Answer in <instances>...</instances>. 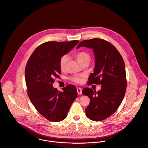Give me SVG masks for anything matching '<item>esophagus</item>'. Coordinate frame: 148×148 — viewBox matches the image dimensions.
Segmentation results:
<instances>
[{
  "mask_svg": "<svg viewBox=\"0 0 148 148\" xmlns=\"http://www.w3.org/2000/svg\"><path fill=\"white\" fill-rule=\"evenodd\" d=\"M77 93H78L79 95H80V94H82V89L80 88H77Z\"/></svg>",
  "mask_w": 148,
  "mask_h": 148,
  "instance_id": "obj_1",
  "label": "esophagus"
}]
</instances>
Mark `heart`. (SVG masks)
I'll return each instance as SVG.
<instances>
[{
  "label": "heart",
  "mask_w": 148,
  "mask_h": 148,
  "mask_svg": "<svg viewBox=\"0 0 148 148\" xmlns=\"http://www.w3.org/2000/svg\"><path fill=\"white\" fill-rule=\"evenodd\" d=\"M75 56L77 58V60L80 64L86 62L89 64V62L91 59V56L90 54L86 51H79L75 54ZM68 60V56L67 54H64V55L62 56L59 59V66L61 69H64L66 67V64ZM83 75L81 74H75L73 75L71 77H69V80L76 83H80L82 82V77Z\"/></svg>",
  "instance_id": "1"
}]
</instances>
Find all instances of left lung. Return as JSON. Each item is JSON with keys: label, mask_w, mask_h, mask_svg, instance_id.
<instances>
[{"label": "left lung", "mask_w": 148, "mask_h": 148, "mask_svg": "<svg viewBox=\"0 0 148 148\" xmlns=\"http://www.w3.org/2000/svg\"><path fill=\"white\" fill-rule=\"evenodd\" d=\"M93 49L95 56L94 73L88 79V84H101L98 92L86 88L82 94L90 99L85 109L92 121H103L112 115L121 105L125 94L127 77L125 64L119 51L110 42L100 38L81 41L77 48Z\"/></svg>", "instance_id": "1"}]
</instances>
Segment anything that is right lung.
I'll return each instance as SVG.
<instances>
[{
    "instance_id": "obj_1",
    "label": "right lung",
    "mask_w": 148,
    "mask_h": 148,
    "mask_svg": "<svg viewBox=\"0 0 148 148\" xmlns=\"http://www.w3.org/2000/svg\"><path fill=\"white\" fill-rule=\"evenodd\" d=\"M79 41L45 42L34 50L25 68V80L29 98L36 110L52 122H60L67 116L77 97L73 84L63 88L64 92L53 87L54 79L61 73L59 59L78 44Z\"/></svg>"
}]
</instances>
